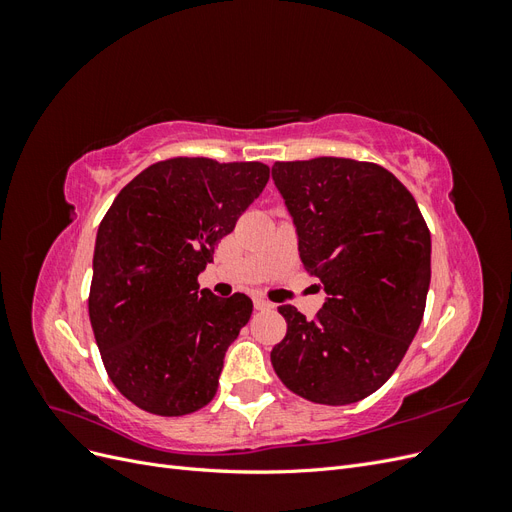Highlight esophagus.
Returning a JSON list of instances; mask_svg holds the SVG:
<instances>
[{
    "label": "esophagus",
    "instance_id": "obj_1",
    "mask_svg": "<svg viewBox=\"0 0 512 512\" xmlns=\"http://www.w3.org/2000/svg\"><path fill=\"white\" fill-rule=\"evenodd\" d=\"M254 307H256V309H271L273 303L267 301V299H262V297H256V299H254Z\"/></svg>",
    "mask_w": 512,
    "mask_h": 512
}]
</instances>
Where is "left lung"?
Returning <instances> with one entry per match:
<instances>
[{
  "label": "left lung",
  "mask_w": 512,
  "mask_h": 512,
  "mask_svg": "<svg viewBox=\"0 0 512 512\" xmlns=\"http://www.w3.org/2000/svg\"><path fill=\"white\" fill-rule=\"evenodd\" d=\"M303 269L327 301L314 320L282 305L286 337L271 350L292 393L346 406L393 376L421 327L431 235L414 196L389 170L348 158L275 162Z\"/></svg>",
  "instance_id": "8db88e82"
}]
</instances>
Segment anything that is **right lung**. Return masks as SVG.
Returning a JSON list of instances; mask_svg holds the SVG:
<instances>
[{"label":"right lung","mask_w":512,"mask_h":512,"mask_svg":"<svg viewBox=\"0 0 512 512\" xmlns=\"http://www.w3.org/2000/svg\"><path fill=\"white\" fill-rule=\"evenodd\" d=\"M269 166L170 158L136 175L100 222L89 320L108 378L134 406L183 416L218 391L252 299L200 290L198 273L265 190Z\"/></svg>","instance_id":"add662e5"}]
</instances>
